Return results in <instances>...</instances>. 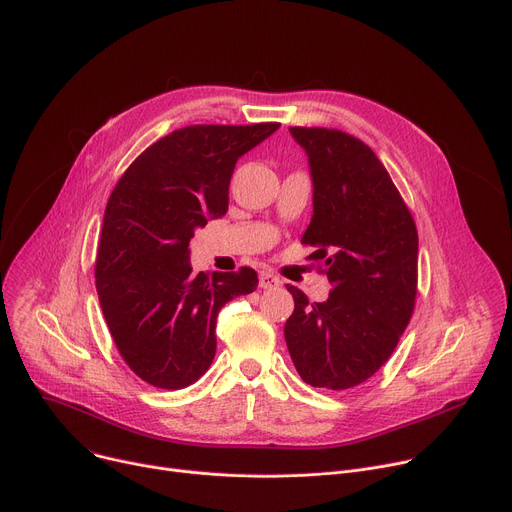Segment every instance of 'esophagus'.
<instances>
[{"instance_id": "34e87169", "label": "esophagus", "mask_w": 512, "mask_h": 512, "mask_svg": "<svg viewBox=\"0 0 512 512\" xmlns=\"http://www.w3.org/2000/svg\"><path fill=\"white\" fill-rule=\"evenodd\" d=\"M277 285H281V279H279L277 275H273L271 271H263V273L259 275V287H263V289H273V287H277Z\"/></svg>"}]
</instances>
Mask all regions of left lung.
Returning <instances> with one entry per match:
<instances>
[{
    "label": "left lung",
    "instance_id": "obj_1",
    "mask_svg": "<svg viewBox=\"0 0 512 512\" xmlns=\"http://www.w3.org/2000/svg\"><path fill=\"white\" fill-rule=\"evenodd\" d=\"M310 160L314 216L302 237L332 283L326 302L294 285L285 322L300 377L332 391L371 379L393 354L417 296V229L367 143L340 129L289 127Z\"/></svg>",
    "mask_w": 512,
    "mask_h": 512
}]
</instances>
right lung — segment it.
<instances>
[{
    "instance_id": "right-lung-1",
    "label": "right lung",
    "mask_w": 512,
    "mask_h": 512,
    "mask_svg": "<svg viewBox=\"0 0 512 512\" xmlns=\"http://www.w3.org/2000/svg\"><path fill=\"white\" fill-rule=\"evenodd\" d=\"M279 123L188 125L139 154L113 188L95 261L97 294L127 367L158 389H184L210 367L216 316L257 289L241 267H190V239L229 208L237 160Z\"/></svg>"
}]
</instances>
